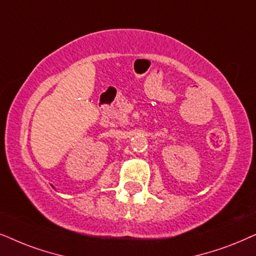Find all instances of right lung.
<instances>
[{"label":"right lung","mask_w":256,"mask_h":256,"mask_svg":"<svg viewBox=\"0 0 256 256\" xmlns=\"http://www.w3.org/2000/svg\"><path fill=\"white\" fill-rule=\"evenodd\" d=\"M52 187H54V186H52Z\"/></svg>","instance_id":"right-lung-1"}]
</instances>
